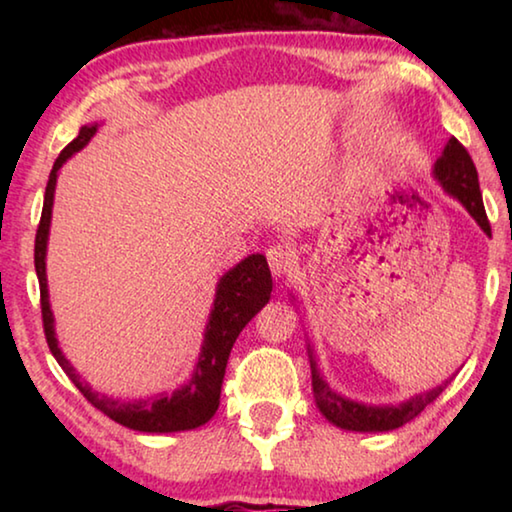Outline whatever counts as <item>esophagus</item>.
<instances>
[{"label":"esophagus","instance_id":"1","mask_svg":"<svg viewBox=\"0 0 512 512\" xmlns=\"http://www.w3.org/2000/svg\"><path fill=\"white\" fill-rule=\"evenodd\" d=\"M266 259H268V266H271L273 275L282 277L287 275L293 264H296V257H293V250L284 244H273L271 248L266 250Z\"/></svg>","mask_w":512,"mask_h":512}]
</instances>
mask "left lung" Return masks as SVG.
Listing matches in <instances>:
<instances>
[{"label":"left lung","mask_w":512,"mask_h":512,"mask_svg":"<svg viewBox=\"0 0 512 512\" xmlns=\"http://www.w3.org/2000/svg\"><path fill=\"white\" fill-rule=\"evenodd\" d=\"M436 178L443 183L449 194L456 196L465 205V210L474 216V221L481 225L485 235H490V221L485 214L481 189H479V173H476L474 162L467 153L465 146L452 137L447 142L443 158L436 162ZM311 388L320 413L336 427L350 431H393L402 424L411 422L413 418L427 409L436 397L445 391V386L433 388V391L413 397L400 406H363L357 402L343 400L341 395L329 391V386L318 375L316 363L311 361Z\"/></svg>","instance_id":"left-lung-1"}]
</instances>
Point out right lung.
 <instances>
[{
	"mask_svg": "<svg viewBox=\"0 0 512 512\" xmlns=\"http://www.w3.org/2000/svg\"><path fill=\"white\" fill-rule=\"evenodd\" d=\"M97 133V126H83L79 135L69 142L54 162V169L49 173L47 189H45V203H42V216L36 232V273L40 282V309H42V327H45L47 345L51 354H54L60 368L65 375L74 381V386L83 393L94 409L106 413L119 424L128 429L146 431V433H171V431H185L196 429L212 418L219 409L221 400V386L225 377V366H228V357L232 345H235L241 329L248 325L259 309H262L273 291L271 271H268L264 255H250L244 262H239L232 271L225 273L216 289L214 309L207 323L205 332V345L203 354L196 363V372L187 386L180 388L173 395L151 397L146 402H119L112 397L94 393L88 384H83L76 375L69 361L63 357L58 348L56 334H54V316L49 309V293H47V275H45V253H47V235H49V221H51V205H54V189L58 169L69 155L81 151L90 137Z\"/></svg>",
	"mask_w": 512,
	"mask_h": 512,
	"instance_id": "obj_1",
	"label": "right lung"
}]
</instances>
